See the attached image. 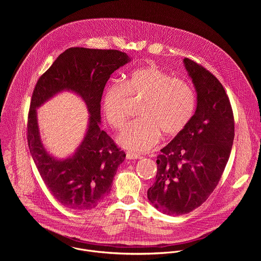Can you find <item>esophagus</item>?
Instances as JSON below:
<instances>
[{"instance_id": "34e87169", "label": "esophagus", "mask_w": 261, "mask_h": 261, "mask_svg": "<svg viewBox=\"0 0 261 261\" xmlns=\"http://www.w3.org/2000/svg\"><path fill=\"white\" fill-rule=\"evenodd\" d=\"M143 156L141 154H138V153H135V152H132V151H127L126 152V159L127 160H141Z\"/></svg>"}]
</instances>
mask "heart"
I'll return each mask as SVG.
<instances>
[{
  "mask_svg": "<svg viewBox=\"0 0 261 261\" xmlns=\"http://www.w3.org/2000/svg\"><path fill=\"white\" fill-rule=\"evenodd\" d=\"M129 97L143 98L139 108L141 118L123 128L117 143L134 151L154 147L162 133L169 138L178 136L191 120L196 106L191 85L183 79L173 78L155 64L135 69L124 83L112 81L106 86L101 109L115 129H120L126 120Z\"/></svg>",
  "mask_w": 261,
  "mask_h": 261,
  "instance_id": "heart-1",
  "label": "heart"
}]
</instances>
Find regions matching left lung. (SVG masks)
I'll list each match as a JSON object with an SVG mask.
<instances>
[{"label": "left lung", "mask_w": 261, "mask_h": 261, "mask_svg": "<svg viewBox=\"0 0 261 261\" xmlns=\"http://www.w3.org/2000/svg\"><path fill=\"white\" fill-rule=\"evenodd\" d=\"M196 94V111L186 127L156 156L149 203L167 215L201 206L218 185L234 140V117L219 80L196 62L183 60Z\"/></svg>", "instance_id": "1"}]
</instances>
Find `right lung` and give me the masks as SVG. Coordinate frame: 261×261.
<instances>
[{"instance_id": "right-lung-1", "label": "right lung", "mask_w": 261, "mask_h": 261, "mask_svg": "<svg viewBox=\"0 0 261 261\" xmlns=\"http://www.w3.org/2000/svg\"><path fill=\"white\" fill-rule=\"evenodd\" d=\"M130 61L127 54L117 50L69 48L38 80L28 115V145L45 185L66 208L81 211L97 206L110 194L117 168L125 159L100 127V101L111 75ZM62 92L79 96L90 115L80 146L60 159L41 142L37 110Z\"/></svg>"}]
</instances>
